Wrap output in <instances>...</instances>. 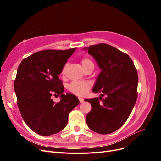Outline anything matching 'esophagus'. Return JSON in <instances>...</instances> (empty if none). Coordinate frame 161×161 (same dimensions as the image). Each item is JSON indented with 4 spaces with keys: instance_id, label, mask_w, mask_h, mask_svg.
Instances as JSON below:
<instances>
[{
    "instance_id": "1",
    "label": "esophagus",
    "mask_w": 161,
    "mask_h": 161,
    "mask_svg": "<svg viewBox=\"0 0 161 161\" xmlns=\"http://www.w3.org/2000/svg\"><path fill=\"white\" fill-rule=\"evenodd\" d=\"M79 101H80V103H82V102L84 101V99H82V98H81V97H79Z\"/></svg>"
}]
</instances>
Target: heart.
Here are the masks:
<instances>
[{"mask_svg": "<svg viewBox=\"0 0 161 161\" xmlns=\"http://www.w3.org/2000/svg\"><path fill=\"white\" fill-rule=\"evenodd\" d=\"M81 64L83 69H85L87 66L93 65L92 60L88 58H84L81 60ZM68 64H66L62 70V75H64L66 71ZM91 88V84L88 82H73L69 85V90L77 95H85Z\"/></svg>", "mask_w": 161, "mask_h": 161, "instance_id": "obj_1", "label": "heart"}]
</instances>
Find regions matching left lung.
Instances as JSON below:
<instances>
[{
  "instance_id": "left-lung-1",
  "label": "left lung",
  "mask_w": 161,
  "mask_h": 161,
  "mask_svg": "<svg viewBox=\"0 0 161 161\" xmlns=\"http://www.w3.org/2000/svg\"><path fill=\"white\" fill-rule=\"evenodd\" d=\"M83 49L101 70L92 89L95 93H101L99 98L85 99L91 105L86 122L97 133L111 134L124 125L136 103L137 70L128 54L111 46L99 43Z\"/></svg>"
}]
</instances>
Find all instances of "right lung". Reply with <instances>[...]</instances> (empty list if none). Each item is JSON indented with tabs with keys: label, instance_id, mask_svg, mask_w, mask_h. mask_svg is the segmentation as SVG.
Wrapping results in <instances>:
<instances>
[{
	"label": "right lung",
	"instance_id": "right-lung-1",
	"mask_svg": "<svg viewBox=\"0 0 161 161\" xmlns=\"http://www.w3.org/2000/svg\"><path fill=\"white\" fill-rule=\"evenodd\" d=\"M75 50L37 52L23 59L17 69L14 89L19 109L25 124L41 136L64 129L70 112L80 103L75 95L63 93L64 88L58 77ZM52 94L60 95V102L56 104Z\"/></svg>",
	"mask_w": 161,
	"mask_h": 161
}]
</instances>
